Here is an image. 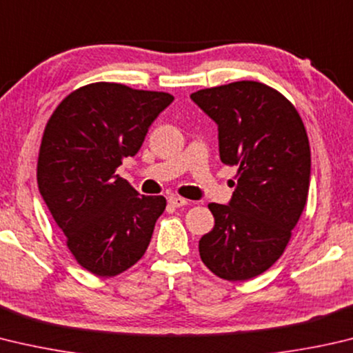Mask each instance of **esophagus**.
<instances>
[{
  "label": "esophagus",
  "mask_w": 353,
  "mask_h": 353,
  "mask_svg": "<svg viewBox=\"0 0 353 353\" xmlns=\"http://www.w3.org/2000/svg\"><path fill=\"white\" fill-rule=\"evenodd\" d=\"M168 202H170V205H172V207H176V208L183 207V205L190 203V201H187V199H183L181 196H172V197L168 199Z\"/></svg>",
  "instance_id": "34e87169"
}]
</instances>
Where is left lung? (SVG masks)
I'll list each match as a JSON object with an SVG mask.
<instances>
[{
  "label": "left lung",
  "mask_w": 353,
  "mask_h": 353,
  "mask_svg": "<svg viewBox=\"0 0 353 353\" xmlns=\"http://www.w3.org/2000/svg\"><path fill=\"white\" fill-rule=\"evenodd\" d=\"M191 100L216 121L222 163L238 166L232 201L208 205L214 228L199 241L201 259L222 279H252L281 258L303 214L309 137L294 106L264 83L201 89Z\"/></svg>",
  "instance_id": "obj_1"
}]
</instances>
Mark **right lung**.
<instances>
[{
	"mask_svg": "<svg viewBox=\"0 0 353 353\" xmlns=\"http://www.w3.org/2000/svg\"><path fill=\"white\" fill-rule=\"evenodd\" d=\"M171 94L99 81L75 89L44 128L37 165L40 194L79 264L111 278L150 245L163 196H139L115 174L142 146Z\"/></svg>",
	"mask_w": 353,
	"mask_h": 353,
	"instance_id": "1",
	"label": "right lung"
}]
</instances>
